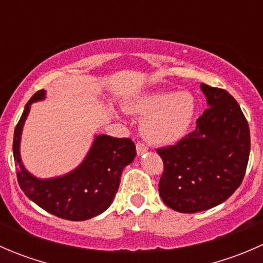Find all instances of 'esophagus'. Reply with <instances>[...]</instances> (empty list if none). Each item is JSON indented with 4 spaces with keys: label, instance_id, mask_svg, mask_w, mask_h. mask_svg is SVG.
<instances>
[{
    "label": "esophagus",
    "instance_id": "obj_1",
    "mask_svg": "<svg viewBox=\"0 0 263 263\" xmlns=\"http://www.w3.org/2000/svg\"><path fill=\"white\" fill-rule=\"evenodd\" d=\"M136 150H137V155H142V154H145L147 151V146L144 144V142H137Z\"/></svg>",
    "mask_w": 263,
    "mask_h": 263
}]
</instances>
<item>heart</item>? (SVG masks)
Wrapping results in <instances>:
<instances>
[{"label": "heart", "instance_id": "heart-1", "mask_svg": "<svg viewBox=\"0 0 263 263\" xmlns=\"http://www.w3.org/2000/svg\"><path fill=\"white\" fill-rule=\"evenodd\" d=\"M127 112L144 118L142 135L155 145L179 141L195 116V99L190 92L158 91L135 98L126 104Z\"/></svg>", "mask_w": 263, "mask_h": 263}]
</instances>
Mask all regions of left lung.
<instances>
[{
	"mask_svg": "<svg viewBox=\"0 0 263 263\" xmlns=\"http://www.w3.org/2000/svg\"><path fill=\"white\" fill-rule=\"evenodd\" d=\"M209 108L195 131L158 148L164 172L159 193L168 208L193 214L220 205L245 178L251 136L237 100L224 89L201 84Z\"/></svg>",
	"mask_w": 263,
	"mask_h": 263,
	"instance_id": "8db88e82",
	"label": "left lung"
}]
</instances>
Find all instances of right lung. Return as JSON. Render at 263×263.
Here are the masks:
<instances>
[{"instance_id": "right-lung-1", "label": "right lung", "mask_w": 263, "mask_h": 263, "mask_svg": "<svg viewBox=\"0 0 263 263\" xmlns=\"http://www.w3.org/2000/svg\"><path fill=\"white\" fill-rule=\"evenodd\" d=\"M44 98V90L36 91L25 105L15 127L12 148L18 184L26 197L47 213L72 221L91 219L110 206L124 166L131 164L136 156V146L131 139L99 135L84 161L71 173L49 179L31 176L21 163V132L31 103Z\"/></svg>"}]
</instances>
